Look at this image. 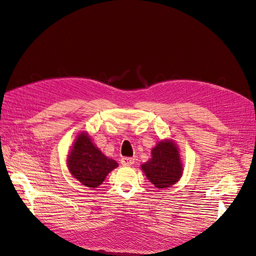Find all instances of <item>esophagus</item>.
Returning <instances> with one entry per match:
<instances>
[{"mask_svg":"<svg viewBox=\"0 0 256 256\" xmlns=\"http://www.w3.org/2000/svg\"><path fill=\"white\" fill-rule=\"evenodd\" d=\"M135 159L134 158H130V156H124V158L121 159V164L124 166H130L134 164Z\"/></svg>","mask_w":256,"mask_h":256,"instance_id":"esophagus-1","label":"esophagus"}]
</instances>
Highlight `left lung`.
<instances>
[{"instance_id": "8db88e82", "label": "left lung", "mask_w": 256, "mask_h": 256, "mask_svg": "<svg viewBox=\"0 0 256 256\" xmlns=\"http://www.w3.org/2000/svg\"><path fill=\"white\" fill-rule=\"evenodd\" d=\"M154 187L164 189L178 182L182 175L178 148L171 140H161L152 150V159L140 166Z\"/></svg>"}]
</instances>
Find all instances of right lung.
<instances>
[{
    "instance_id": "add662e5",
    "label": "right lung",
    "mask_w": 256,
    "mask_h": 256,
    "mask_svg": "<svg viewBox=\"0 0 256 256\" xmlns=\"http://www.w3.org/2000/svg\"><path fill=\"white\" fill-rule=\"evenodd\" d=\"M70 173L82 185L97 188L106 176L118 166L116 161L108 158L98 149L88 133L78 134L68 154Z\"/></svg>"
}]
</instances>
